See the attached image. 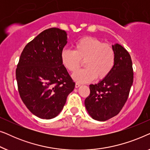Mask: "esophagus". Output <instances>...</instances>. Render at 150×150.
Returning <instances> with one entry per match:
<instances>
[{"mask_svg": "<svg viewBox=\"0 0 150 150\" xmlns=\"http://www.w3.org/2000/svg\"><path fill=\"white\" fill-rule=\"evenodd\" d=\"M80 86H81V84L79 83H76V84H75V87L76 88H79Z\"/></svg>", "mask_w": 150, "mask_h": 150, "instance_id": "esophagus-1", "label": "esophagus"}]
</instances>
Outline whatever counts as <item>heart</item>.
Returning a JSON list of instances; mask_svg holds the SVG:
<instances>
[{"label":"heart","mask_w":150,"mask_h":150,"mask_svg":"<svg viewBox=\"0 0 150 150\" xmlns=\"http://www.w3.org/2000/svg\"><path fill=\"white\" fill-rule=\"evenodd\" d=\"M63 66L69 71H75L84 61L86 67L72 74V79L79 83H88L103 79L113 67L115 54L110 45L91 37L80 39L74 44V50H63L61 54Z\"/></svg>","instance_id":"obj_1"}]
</instances>
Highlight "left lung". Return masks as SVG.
<instances>
[{
    "mask_svg": "<svg viewBox=\"0 0 150 150\" xmlns=\"http://www.w3.org/2000/svg\"><path fill=\"white\" fill-rule=\"evenodd\" d=\"M115 63L107 76L90 85V94L85 100L88 113L93 120L104 122L117 115L128 98L133 83L130 55L119 44L112 45Z\"/></svg>",
    "mask_w": 150,
    "mask_h": 150,
    "instance_id": "left-lung-1",
    "label": "left lung"
}]
</instances>
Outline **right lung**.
Instances as JSON below:
<instances>
[{
    "mask_svg": "<svg viewBox=\"0 0 150 150\" xmlns=\"http://www.w3.org/2000/svg\"><path fill=\"white\" fill-rule=\"evenodd\" d=\"M67 33L50 28L26 44L16 71L20 98L33 114L50 120L60 113L75 83L61 62Z\"/></svg>",
    "mask_w": 150,
    "mask_h": 150,
    "instance_id": "1",
    "label": "right lung"
}]
</instances>
